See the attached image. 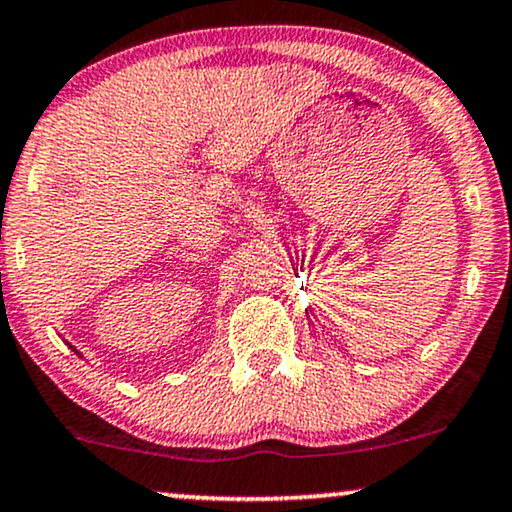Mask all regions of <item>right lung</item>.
I'll return each mask as SVG.
<instances>
[{
    "label": "right lung",
    "mask_w": 512,
    "mask_h": 512,
    "mask_svg": "<svg viewBox=\"0 0 512 512\" xmlns=\"http://www.w3.org/2000/svg\"><path fill=\"white\" fill-rule=\"evenodd\" d=\"M71 349H73V351H75V353H78V356H80V358H82V353H80V351H78V349H75V346H71Z\"/></svg>",
    "instance_id": "1"
}]
</instances>
